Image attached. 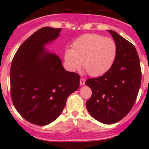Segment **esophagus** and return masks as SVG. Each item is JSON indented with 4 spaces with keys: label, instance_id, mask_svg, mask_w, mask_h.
I'll return each instance as SVG.
<instances>
[{
    "label": "esophagus",
    "instance_id": "34e87169",
    "mask_svg": "<svg viewBox=\"0 0 149 149\" xmlns=\"http://www.w3.org/2000/svg\"><path fill=\"white\" fill-rule=\"evenodd\" d=\"M85 83V80L84 79V78H80V85L82 86V85H84Z\"/></svg>",
    "mask_w": 149,
    "mask_h": 149
}]
</instances>
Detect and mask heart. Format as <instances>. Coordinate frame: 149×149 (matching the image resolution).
I'll list each match as a JSON object with an SVG mask.
<instances>
[{
	"mask_svg": "<svg viewBox=\"0 0 149 149\" xmlns=\"http://www.w3.org/2000/svg\"><path fill=\"white\" fill-rule=\"evenodd\" d=\"M116 57V45L113 39L98 34H85L73 42L72 49H65L64 64L66 69L75 72L83 61L89 74L99 77L110 70Z\"/></svg>",
	"mask_w": 149,
	"mask_h": 149,
	"instance_id": "heart-1",
	"label": "heart"
}]
</instances>
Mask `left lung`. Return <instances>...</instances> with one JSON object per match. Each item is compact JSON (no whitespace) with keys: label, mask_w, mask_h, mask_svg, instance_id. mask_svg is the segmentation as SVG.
<instances>
[{"label":"left lung","mask_w":149,"mask_h":149,"mask_svg":"<svg viewBox=\"0 0 149 149\" xmlns=\"http://www.w3.org/2000/svg\"><path fill=\"white\" fill-rule=\"evenodd\" d=\"M116 45V57L110 70L98 78L88 79L92 97L86 108L92 118L104 124L122 120L134 105L141 81L139 58L132 44L108 30Z\"/></svg>","instance_id":"left-lung-1"}]
</instances>
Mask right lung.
<instances>
[{"mask_svg": "<svg viewBox=\"0 0 149 149\" xmlns=\"http://www.w3.org/2000/svg\"><path fill=\"white\" fill-rule=\"evenodd\" d=\"M61 31L52 27L38 30L22 44L12 61L13 104L26 120L37 125L55 120L68 97L79 88V75L66 71L59 56L45 48Z\"/></svg>", "mask_w": 149, "mask_h": 149, "instance_id": "add662e5", "label": "right lung"}]
</instances>
